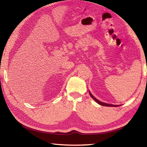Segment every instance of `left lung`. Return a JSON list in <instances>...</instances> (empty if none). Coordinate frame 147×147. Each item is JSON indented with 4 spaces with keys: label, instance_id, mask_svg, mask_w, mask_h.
<instances>
[{
    "label": "left lung",
    "instance_id": "left-lung-1",
    "mask_svg": "<svg viewBox=\"0 0 147 147\" xmlns=\"http://www.w3.org/2000/svg\"><path fill=\"white\" fill-rule=\"evenodd\" d=\"M89 94H90V96H91L92 98H93L94 100H95L96 102H97L98 104H100V105H101V106H113V107H117V106H119L118 105H113V104H106V103H104V102H100V101H99L98 99H96L95 97H94V96H93V95H92V94L90 93V91H89Z\"/></svg>",
    "mask_w": 147,
    "mask_h": 147
}]
</instances>
